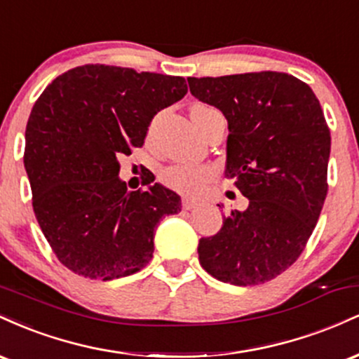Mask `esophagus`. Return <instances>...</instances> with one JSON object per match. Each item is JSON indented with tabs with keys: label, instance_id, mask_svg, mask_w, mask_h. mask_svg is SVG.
<instances>
[{
	"label": "esophagus",
	"instance_id": "1",
	"mask_svg": "<svg viewBox=\"0 0 359 359\" xmlns=\"http://www.w3.org/2000/svg\"><path fill=\"white\" fill-rule=\"evenodd\" d=\"M182 208L185 211H191V209L197 208V203L196 201H191V199H182Z\"/></svg>",
	"mask_w": 359,
	"mask_h": 359
}]
</instances>
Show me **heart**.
I'll list each match as a JSON object with an SVG mask.
<instances>
[{"label": "heart", "mask_w": 359, "mask_h": 359, "mask_svg": "<svg viewBox=\"0 0 359 359\" xmlns=\"http://www.w3.org/2000/svg\"><path fill=\"white\" fill-rule=\"evenodd\" d=\"M194 108H205V106H194ZM212 177L214 170L209 167L175 165L163 170L162 182L165 187L184 196H199Z\"/></svg>", "instance_id": "b5f03b06"}]
</instances>
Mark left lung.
Here are the masks:
<instances>
[{"label":"left lung","mask_w":359,"mask_h":359,"mask_svg":"<svg viewBox=\"0 0 359 359\" xmlns=\"http://www.w3.org/2000/svg\"><path fill=\"white\" fill-rule=\"evenodd\" d=\"M191 94L228 119L226 177L250 204L231 211L199 262L221 282L258 285L297 262L327 196L331 133L306 82L285 72L189 77Z\"/></svg>","instance_id":"8db88e82"}]
</instances>
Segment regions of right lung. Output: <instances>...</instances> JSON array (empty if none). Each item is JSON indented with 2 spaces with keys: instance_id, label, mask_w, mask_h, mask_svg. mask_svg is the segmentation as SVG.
<instances>
[{
  "instance_id": "1",
  "label": "right lung",
  "mask_w": 359,
  "mask_h": 359,
  "mask_svg": "<svg viewBox=\"0 0 359 359\" xmlns=\"http://www.w3.org/2000/svg\"><path fill=\"white\" fill-rule=\"evenodd\" d=\"M187 93L184 77L86 64L55 77L35 101L23 163L32 204L59 262L86 278L133 275L154 257V231L180 197L148 179L130 192L119 155L143 145L160 109Z\"/></svg>"
}]
</instances>
